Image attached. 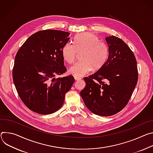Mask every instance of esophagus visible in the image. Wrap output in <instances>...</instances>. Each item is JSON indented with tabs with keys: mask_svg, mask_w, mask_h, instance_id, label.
Returning <instances> with one entry per match:
<instances>
[{
	"mask_svg": "<svg viewBox=\"0 0 153 153\" xmlns=\"http://www.w3.org/2000/svg\"><path fill=\"white\" fill-rule=\"evenodd\" d=\"M74 78L76 81H78V80H80L81 78H79V77H78V76H74Z\"/></svg>",
	"mask_w": 153,
	"mask_h": 153,
	"instance_id": "esophagus-1",
	"label": "esophagus"
}]
</instances>
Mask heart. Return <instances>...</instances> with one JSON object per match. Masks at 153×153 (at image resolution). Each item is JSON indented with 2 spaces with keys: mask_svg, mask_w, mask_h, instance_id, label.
<instances>
[{
  "mask_svg": "<svg viewBox=\"0 0 153 153\" xmlns=\"http://www.w3.org/2000/svg\"><path fill=\"white\" fill-rule=\"evenodd\" d=\"M81 61L72 66L69 72L81 77L94 70L97 71L106 63L109 56L107 44L91 33H82L74 39V44L68 42L62 49L63 59L69 64L75 62L77 52H81Z\"/></svg>",
  "mask_w": 153,
  "mask_h": 153,
  "instance_id": "obj_1",
  "label": "heart"
}]
</instances>
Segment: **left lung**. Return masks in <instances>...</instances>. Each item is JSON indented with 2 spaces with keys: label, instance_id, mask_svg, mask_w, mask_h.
I'll list each match as a JSON object with an SVG mask.
<instances>
[{
  "label": "left lung",
  "instance_id": "left-lung-1",
  "mask_svg": "<svg viewBox=\"0 0 153 153\" xmlns=\"http://www.w3.org/2000/svg\"><path fill=\"white\" fill-rule=\"evenodd\" d=\"M109 56L104 65L88 78L80 92L84 103L92 113L111 116L128 103L138 80L137 61L128 45L115 36L105 38Z\"/></svg>",
  "mask_w": 153,
  "mask_h": 153
}]
</instances>
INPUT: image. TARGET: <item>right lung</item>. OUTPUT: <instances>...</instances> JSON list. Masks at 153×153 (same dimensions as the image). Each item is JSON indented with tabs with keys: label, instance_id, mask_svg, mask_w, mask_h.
I'll return each mask as SVG.
<instances>
[{
	"label": "right lung",
	"instance_id": "obj_1",
	"mask_svg": "<svg viewBox=\"0 0 153 153\" xmlns=\"http://www.w3.org/2000/svg\"><path fill=\"white\" fill-rule=\"evenodd\" d=\"M70 33L56 30L38 31L30 36L17 53L13 79L19 96L31 111L47 115L62 106L65 94L75 79L66 72L62 49Z\"/></svg>",
	"mask_w": 153,
	"mask_h": 153
}]
</instances>
